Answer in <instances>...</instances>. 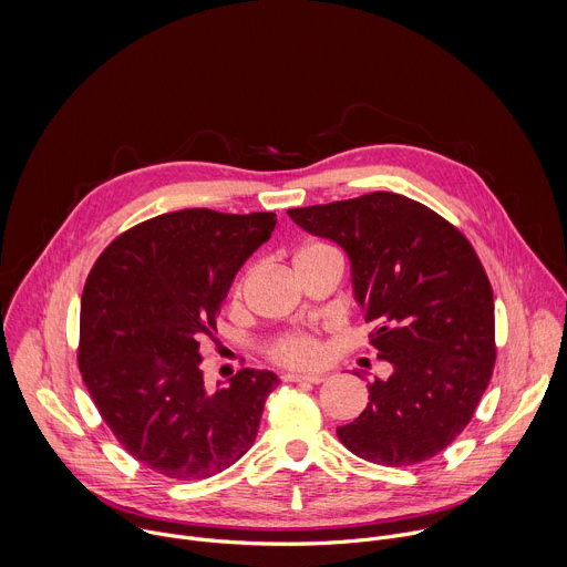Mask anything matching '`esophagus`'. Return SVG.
I'll list each match as a JSON object with an SVG mask.
<instances>
[{
	"label": "esophagus",
	"mask_w": 567,
	"mask_h": 567,
	"mask_svg": "<svg viewBox=\"0 0 567 567\" xmlns=\"http://www.w3.org/2000/svg\"><path fill=\"white\" fill-rule=\"evenodd\" d=\"M282 381L287 383H322L326 377L322 374H282Z\"/></svg>",
	"instance_id": "34e87169"
}]
</instances>
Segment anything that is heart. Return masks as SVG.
I'll return each mask as SVG.
<instances>
[{
  "mask_svg": "<svg viewBox=\"0 0 567 567\" xmlns=\"http://www.w3.org/2000/svg\"><path fill=\"white\" fill-rule=\"evenodd\" d=\"M269 359L289 370H316L328 361V346L320 341V337L309 332H287L271 341Z\"/></svg>",
  "mask_w": 567,
  "mask_h": 567,
  "instance_id": "b5f03b06",
  "label": "heart"
}]
</instances>
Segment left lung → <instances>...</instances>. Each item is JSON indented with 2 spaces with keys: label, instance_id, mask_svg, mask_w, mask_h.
<instances>
[{
  "label": "left lung",
  "instance_id": "8db88e82",
  "mask_svg": "<svg viewBox=\"0 0 567 567\" xmlns=\"http://www.w3.org/2000/svg\"><path fill=\"white\" fill-rule=\"evenodd\" d=\"M287 213L348 254L370 346L392 368L368 383L365 411L339 440L383 466L435 457L471 422L496 363L494 291L471 241L396 193Z\"/></svg>",
  "mask_w": 567,
  "mask_h": 567
}]
</instances>
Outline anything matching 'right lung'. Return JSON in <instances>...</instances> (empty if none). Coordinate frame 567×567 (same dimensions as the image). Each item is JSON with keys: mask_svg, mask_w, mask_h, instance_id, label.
Returning <instances> with one entry per match:
<instances>
[{"mask_svg": "<svg viewBox=\"0 0 567 567\" xmlns=\"http://www.w3.org/2000/svg\"><path fill=\"white\" fill-rule=\"evenodd\" d=\"M274 228V213H166L121 233L87 276L80 374L118 444L161 475L210 477L256 442L278 377L245 368L210 392L202 343L215 341L235 274Z\"/></svg>", "mask_w": 567, "mask_h": 567, "instance_id": "obj_1", "label": "right lung"}]
</instances>
